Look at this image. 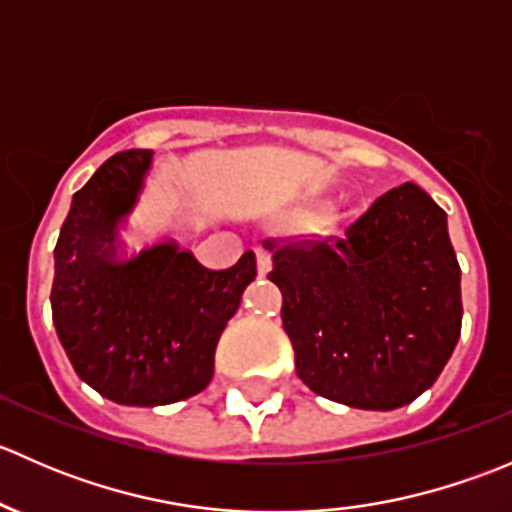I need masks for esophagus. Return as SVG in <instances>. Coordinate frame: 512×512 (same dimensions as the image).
Returning <instances> with one entry per match:
<instances>
[{"instance_id": "1", "label": "esophagus", "mask_w": 512, "mask_h": 512, "mask_svg": "<svg viewBox=\"0 0 512 512\" xmlns=\"http://www.w3.org/2000/svg\"><path fill=\"white\" fill-rule=\"evenodd\" d=\"M255 257H257V272H260V275H267V272H270V267H272L270 252H267L265 247H257Z\"/></svg>"}]
</instances>
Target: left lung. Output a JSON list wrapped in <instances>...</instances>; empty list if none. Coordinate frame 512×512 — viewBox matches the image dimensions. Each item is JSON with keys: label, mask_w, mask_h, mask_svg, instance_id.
<instances>
[{"label": "left lung", "mask_w": 512, "mask_h": 512, "mask_svg": "<svg viewBox=\"0 0 512 512\" xmlns=\"http://www.w3.org/2000/svg\"><path fill=\"white\" fill-rule=\"evenodd\" d=\"M297 376L352 409L411 404L461 337V267L446 213L414 183L334 242L265 240Z\"/></svg>", "instance_id": "8db88e82"}]
</instances>
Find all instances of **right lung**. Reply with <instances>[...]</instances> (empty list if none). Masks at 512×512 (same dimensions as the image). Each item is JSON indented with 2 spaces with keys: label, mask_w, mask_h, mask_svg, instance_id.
<instances>
[{
  "label": "right lung",
  "mask_w": 512,
  "mask_h": 512,
  "mask_svg": "<svg viewBox=\"0 0 512 512\" xmlns=\"http://www.w3.org/2000/svg\"><path fill=\"white\" fill-rule=\"evenodd\" d=\"M151 151L116 153L74 193L54 250L51 317L81 381L126 406L200 394L215 347L255 280V255L208 270L173 240L126 250Z\"/></svg>",
  "instance_id": "obj_1"
}]
</instances>
